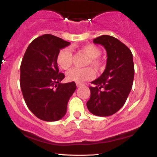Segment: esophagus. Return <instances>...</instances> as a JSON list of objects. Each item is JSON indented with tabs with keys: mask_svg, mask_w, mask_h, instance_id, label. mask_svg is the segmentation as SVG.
<instances>
[{
	"mask_svg": "<svg viewBox=\"0 0 157 157\" xmlns=\"http://www.w3.org/2000/svg\"><path fill=\"white\" fill-rule=\"evenodd\" d=\"M76 85L77 87H80V86H82V83H80V82H76Z\"/></svg>",
	"mask_w": 157,
	"mask_h": 157,
	"instance_id": "esophagus-1",
	"label": "esophagus"
}]
</instances>
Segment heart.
<instances>
[{
	"instance_id": "b5f03b06",
	"label": "heart",
	"mask_w": 157,
	"mask_h": 157,
	"mask_svg": "<svg viewBox=\"0 0 157 157\" xmlns=\"http://www.w3.org/2000/svg\"><path fill=\"white\" fill-rule=\"evenodd\" d=\"M82 50L89 57L87 65H91L94 68H99L101 66V61L100 57L101 51L98 47L94 45H86L82 47ZM74 56L72 52L68 48H64L60 50L57 55L56 61L57 63L61 68L68 70L71 66L73 63ZM95 74L91 68H75L68 71L66 77L70 81L77 82H82L86 80H91L94 78Z\"/></svg>"
}]
</instances>
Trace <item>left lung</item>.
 Instances as JSON below:
<instances>
[{
    "label": "left lung",
    "instance_id": "obj_1",
    "mask_svg": "<svg viewBox=\"0 0 157 157\" xmlns=\"http://www.w3.org/2000/svg\"><path fill=\"white\" fill-rule=\"evenodd\" d=\"M94 44L105 48L107 61L101 76L91 82L95 86L89 87L91 97L86 105L94 115L111 116L124 105L132 89L133 55L125 44L112 36H100L94 39Z\"/></svg>",
    "mask_w": 157,
    "mask_h": 157
}]
</instances>
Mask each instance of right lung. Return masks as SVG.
Listing matches in <instances>:
<instances>
[{"label": "right lung", "mask_w": 157, "mask_h": 157, "mask_svg": "<svg viewBox=\"0 0 157 157\" xmlns=\"http://www.w3.org/2000/svg\"><path fill=\"white\" fill-rule=\"evenodd\" d=\"M70 43L56 36L44 35L29 45L21 65L20 84L29 109L40 120H60L68 102L76 90L75 82L61 83L64 74L59 71L56 58Z\"/></svg>", "instance_id": "right-lung-1"}]
</instances>
